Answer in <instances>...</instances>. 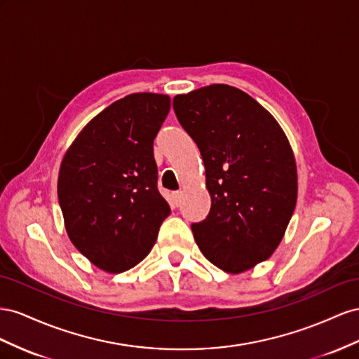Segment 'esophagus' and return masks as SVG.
Segmentation results:
<instances>
[{
  "label": "esophagus",
  "instance_id": "34e87169",
  "mask_svg": "<svg viewBox=\"0 0 359 359\" xmlns=\"http://www.w3.org/2000/svg\"><path fill=\"white\" fill-rule=\"evenodd\" d=\"M182 197H183V192H182V191H176V192H172V198H174V201H176L177 204L182 201Z\"/></svg>",
  "mask_w": 359,
  "mask_h": 359
}]
</instances>
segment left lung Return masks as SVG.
<instances>
[{"label":"left lung","instance_id":"obj_1","mask_svg":"<svg viewBox=\"0 0 359 359\" xmlns=\"http://www.w3.org/2000/svg\"><path fill=\"white\" fill-rule=\"evenodd\" d=\"M174 111L200 149L210 194L208 218L192 224L198 248L229 273H241L278 248L298 198L289 138L245 91L212 84L177 95Z\"/></svg>","mask_w":359,"mask_h":359}]
</instances>
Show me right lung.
Returning a JSON list of instances; mask_svg holds the SVG:
<instances>
[{"label": "right lung", "mask_w": 359, "mask_h": 359, "mask_svg": "<svg viewBox=\"0 0 359 359\" xmlns=\"http://www.w3.org/2000/svg\"><path fill=\"white\" fill-rule=\"evenodd\" d=\"M170 107L159 93L118 99L87 123L61 161L57 192L67 236L102 271L120 273L146 259L171 212L153 156Z\"/></svg>", "instance_id": "obj_1"}]
</instances>
